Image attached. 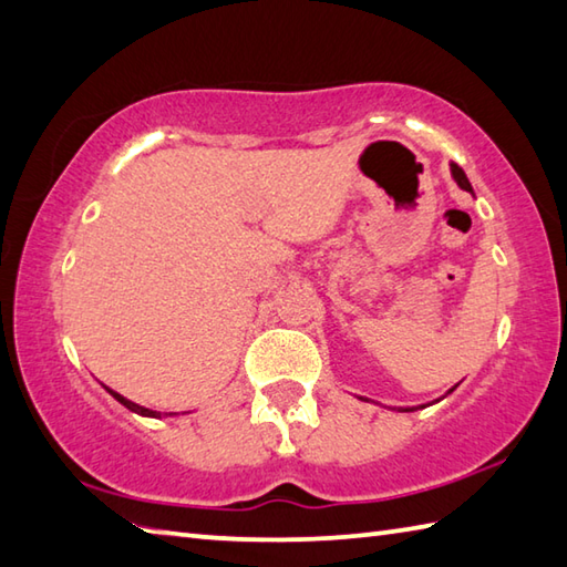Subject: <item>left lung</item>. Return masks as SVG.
Masks as SVG:
<instances>
[{
  "instance_id": "obj_1",
  "label": "left lung",
  "mask_w": 567,
  "mask_h": 567,
  "mask_svg": "<svg viewBox=\"0 0 567 567\" xmlns=\"http://www.w3.org/2000/svg\"><path fill=\"white\" fill-rule=\"evenodd\" d=\"M451 168H453V176H455V182H458V184L465 188V192H473V188H471V182H468V178H465V172H463V168H461L458 164H453Z\"/></svg>"
}]
</instances>
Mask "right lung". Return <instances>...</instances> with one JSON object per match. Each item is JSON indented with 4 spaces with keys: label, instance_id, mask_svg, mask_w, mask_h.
<instances>
[{
    "label": "right lung",
    "instance_id": "add662e5",
    "mask_svg": "<svg viewBox=\"0 0 567 567\" xmlns=\"http://www.w3.org/2000/svg\"><path fill=\"white\" fill-rule=\"evenodd\" d=\"M109 393L114 395V399L122 403V405H126L128 411H134V413H138V415H152V419H162V413H156V411H148V409H144V405H138V403H132L128 399H124V395H118L116 391H112V389H106ZM168 415H176V413H168Z\"/></svg>",
    "mask_w": 567,
    "mask_h": 567
}]
</instances>
